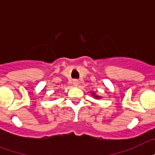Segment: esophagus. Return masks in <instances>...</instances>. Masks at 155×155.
<instances>
[{
  "label": "esophagus",
  "mask_w": 155,
  "mask_h": 155,
  "mask_svg": "<svg viewBox=\"0 0 155 155\" xmlns=\"http://www.w3.org/2000/svg\"><path fill=\"white\" fill-rule=\"evenodd\" d=\"M79 84H80V83H79V81H77V80H75V81L73 82V84H74V86H78L79 85Z\"/></svg>",
  "instance_id": "obj_1"
}]
</instances>
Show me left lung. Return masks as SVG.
<instances>
[{"mask_svg": "<svg viewBox=\"0 0 155 155\" xmlns=\"http://www.w3.org/2000/svg\"><path fill=\"white\" fill-rule=\"evenodd\" d=\"M92 96H93V97H95V99H100V98H101V97L95 94V92H92Z\"/></svg>", "mask_w": 155, "mask_h": 155, "instance_id": "left-lung-1", "label": "left lung"}]
</instances>
